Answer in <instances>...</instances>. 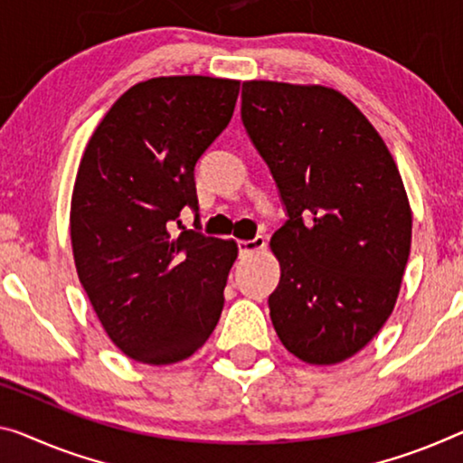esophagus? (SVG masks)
Returning a JSON list of instances; mask_svg holds the SVG:
<instances>
[{
    "mask_svg": "<svg viewBox=\"0 0 463 463\" xmlns=\"http://www.w3.org/2000/svg\"><path fill=\"white\" fill-rule=\"evenodd\" d=\"M265 244H267L265 238L256 236L252 240H240L238 241V248H240L241 254H252V252L262 250V248H265Z\"/></svg>",
    "mask_w": 463,
    "mask_h": 463,
    "instance_id": "34e87169",
    "label": "esophagus"
}]
</instances>
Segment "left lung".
Instances as JSON below:
<instances>
[{
    "instance_id": "8db88e82",
    "label": "left lung",
    "mask_w": 463,
    "mask_h": 463,
    "mask_svg": "<svg viewBox=\"0 0 463 463\" xmlns=\"http://www.w3.org/2000/svg\"><path fill=\"white\" fill-rule=\"evenodd\" d=\"M241 122L288 211L269 244L281 267L269 296L277 335L306 364H339L400 296L411 244L400 169L364 113L321 84L246 80Z\"/></svg>"
}]
</instances>
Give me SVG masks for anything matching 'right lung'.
<instances>
[{"label":"right lung","mask_w":463,"mask_h":463,"mask_svg":"<svg viewBox=\"0 0 463 463\" xmlns=\"http://www.w3.org/2000/svg\"><path fill=\"white\" fill-rule=\"evenodd\" d=\"M240 80L159 76L128 89L78 165L70 238L76 273L128 358L167 366L215 329L238 259L233 240L182 227L198 211L194 165L233 116Z\"/></svg>","instance_id":"right-lung-1"}]
</instances>
